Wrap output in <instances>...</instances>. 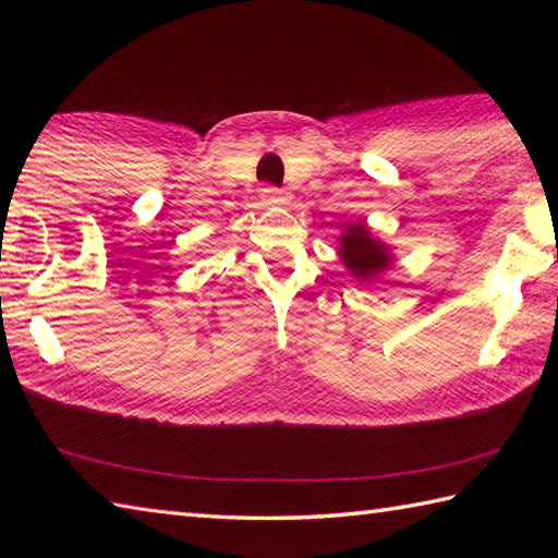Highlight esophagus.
<instances>
[{"label": "esophagus", "mask_w": 558, "mask_h": 558, "mask_svg": "<svg viewBox=\"0 0 558 558\" xmlns=\"http://www.w3.org/2000/svg\"><path fill=\"white\" fill-rule=\"evenodd\" d=\"M260 198H264V204H282V201H286V192L278 186L266 184L264 189H260Z\"/></svg>", "instance_id": "esophagus-1"}]
</instances>
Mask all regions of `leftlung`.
I'll list each match as a JSON object with an SVG mask.
<instances>
[{
    "label": "left lung",
    "instance_id": "obj_1",
    "mask_svg": "<svg viewBox=\"0 0 558 558\" xmlns=\"http://www.w3.org/2000/svg\"><path fill=\"white\" fill-rule=\"evenodd\" d=\"M340 256L342 264L350 268L354 278L369 280L378 270L388 268L390 254L381 242H376L374 236L366 230L364 222H352L348 225V232L340 236Z\"/></svg>",
    "mask_w": 558,
    "mask_h": 558
}]
</instances>
